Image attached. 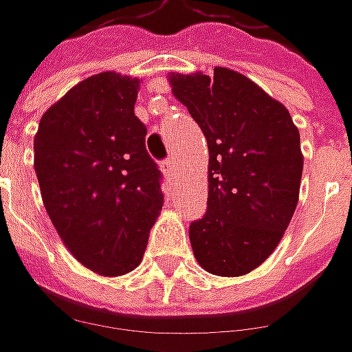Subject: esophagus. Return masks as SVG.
Instances as JSON below:
<instances>
[{
  "label": "esophagus",
  "instance_id": "34e87169",
  "mask_svg": "<svg viewBox=\"0 0 352 352\" xmlns=\"http://www.w3.org/2000/svg\"><path fill=\"white\" fill-rule=\"evenodd\" d=\"M162 171H164V175L167 179H173V175H175V164H173L171 157H167V160L162 162Z\"/></svg>",
  "mask_w": 352,
  "mask_h": 352
}]
</instances>
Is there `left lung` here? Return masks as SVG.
I'll list each match as a JSON object with an SVG mask.
<instances>
[{
  "mask_svg": "<svg viewBox=\"0 0 352 352\" xmlns=\"http://www.w3.org/2000/svg\"><path fill=\"white\" fill-rule=\"evenodd\" d=\"M208 144V200L188 237L199 265L239 276L267 259L296 210L304 157L285 104L245 76H169Z\"/></svg>",
  "mask_w": 352,
  "mask_h": 352,
  "instance_id": "obj_1",
  "label": "left lung"
}]
</instances>
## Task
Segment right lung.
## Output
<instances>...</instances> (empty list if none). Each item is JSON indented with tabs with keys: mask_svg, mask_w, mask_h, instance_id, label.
Here are the masks:
<instances>
[{
	"mask_svg": "<svg viewBox=\"0 0 352 352\" xmlns=\"http://www.w3.org/2000/svg\"><path fill=\"white\" fill-rule=\"evenodd\" d=\"M136 97L138 79L87 78L44 113L34 136L46 212L74 257L107 276L138 267L164 206Z\"/></svg>",
	"mask_w": 352,
	"mask_h": 352,
	"instance_id": "add662e5",
	"label": "right lung"
}]
</instances>
